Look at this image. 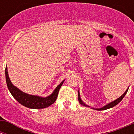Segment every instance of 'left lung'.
Instances as JSON below:
<instances>
[{
  "mask_svg": "<svg viewBox=\"0 0 134 134\" xmlns=\"http://www.w3.org/2000/svg\"><path fill=\"white\" fill-rule=\"evenodd\" d=\"M128 89L126 90V91H125V93H124V94H122V95H121V97H120L119 98H117V100H114V101H113V102H110V103L108 104H107V105H106V106H105L104 107L102 108L96 109H97V110H100V111H101V110H104V109H107L111 108L114 107L115 106H116V105H117V104H119L120 102H121V100H122V98H124V97H125V96L126 95V93H127V91H128ZM78 100H79V102L81 104L83 105V106H87V105L83 103V102H82V100H81L80 96V93H79V91H78ZM88 107H89V106H88Z\"/></svg>",
  "mask_w": 134,
  "mask_h": 134,
  "instance_id": "8db88e82",
  "label": "left lung"
}]
</instances>
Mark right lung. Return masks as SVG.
Instances as JSON below:
<instances>
[{"instance_id": "1", "label": "right lung", "mask_w": 134, "mask_h": 134, "mask_svg": "<svg viewBox=\"0 0 134 134\" xmlns=\"http://www.w3.org/2000/svg\"><path fill=\"white\" fill-rule=\"evenodd\" d=\"M5 75H6V80L8 88L12 96L14 97L15 99L18 101L23 106L28 108L32 109L44 108L48 107L51 104L54 103L58 95L59 89L64 82V80L62 81L60 84L55 89L52 94L46 98H43V97H37V96L26 94V93L22 92L18 88L15 87L9 80L8 74L7 67L5 69Z\"/></svg>"}]
</instances>
